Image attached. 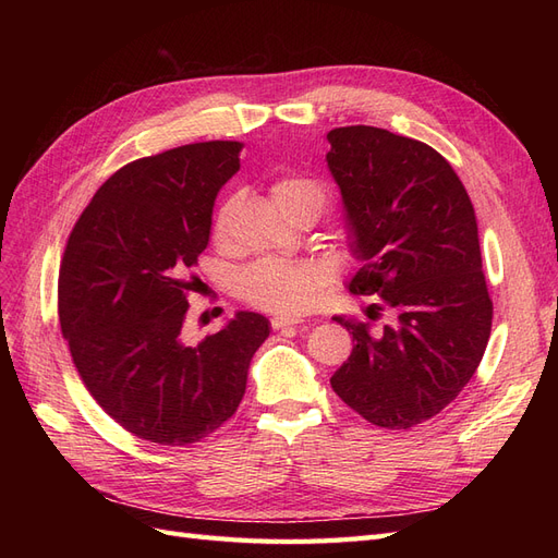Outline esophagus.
<instances>
[{
	"label": "esophagus",
	"instance_id": "1",
	"mask_svg": "<svg viewBox=\"0 0 558 558\" xmlns=\"http://www.w3.org/2000/svg\"><path fill=\"white\" fill-rule=\"evenodd\" d=\"M269 324H272L275 330H283V328H291V326L302 324V320L300 318H289V316H275L272 320H269Z\"/></svg>",
	"mask_w": 558,
	"mask_h": 558
}]
</instances>
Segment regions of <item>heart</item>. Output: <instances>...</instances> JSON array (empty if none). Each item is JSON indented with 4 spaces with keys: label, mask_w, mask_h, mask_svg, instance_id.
I'll list each match as a JSON object with an SVG mask.
<instances>
[{
    "label": "heart",
    "mask_w": 558,
    "mask_h": 558,
    "mask_svg": "<svg viewBox=\"0 0 558 558\" xmlns=\"http://www.w3.org/2000/svg\"><path fill=\"white\" fill-rule=\"evenodd\" d=\"M275 205L289 216L312 209L318 214L324 209L328 193L324 183L310 177H279L269 185ZM232 214V202L216 211L214 218V238L221 240L228 232ZM320 286H324V272L310 263H289L279 258H260L242 269L238 279V289L248 305L277 312V314H300L312 307L318 298Z\"/></svg>",
    "instance_id": "1"
}]
</instances>
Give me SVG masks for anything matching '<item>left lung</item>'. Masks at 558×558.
<instances>
[{"instance_id": "obj_1", "label": "left lung", "mask_w": 558, "mask_h": 558, "mask_svg": "<svg viewBox=\"0 0 558 558\" xmlns=\"http://www.w3.org/2000/svg\"><path fill=\"white\" fill-rule=\"evenodd\" d=\"M328 142L351 251L363 263L349 291L377 295L373 320L391 314L384 328L335 316L353 349L330 386L369 424L404 430L463 391L492 335L475 209L424 142L369 125L335 128Z\"/></svg>"}]
</instances>
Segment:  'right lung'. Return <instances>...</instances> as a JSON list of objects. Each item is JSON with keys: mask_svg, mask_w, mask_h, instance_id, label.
Listing matches in <instances>:
<instances>
[{"mask_svg": "<svg viewBox=\"0 0 558 558\" xmlns=\"http://www.w3.org/2000/svg\"><path fill=\"white\" fill-rule=\"evenodd\" d=\"M240 142H199L128 162L66 240L58 314L81 381L116 424L156 445L205 440L238 412L269 320L238 312L183 342L214 199L240 170Z\"/></svg>", "mask_w": 558, "mask_h": 558, "instance_id": "1", "label": "right lung"}]
</instances>
